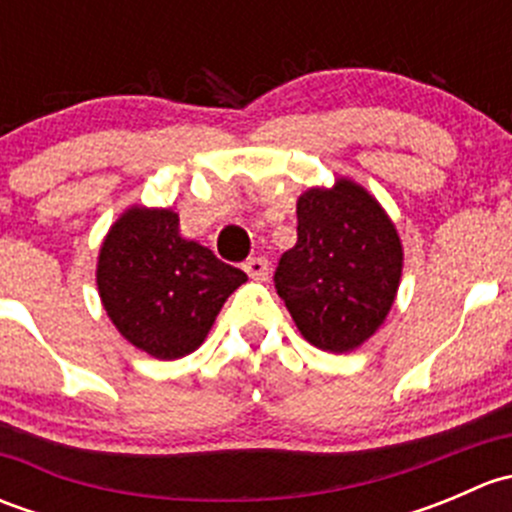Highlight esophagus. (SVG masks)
Here are the masks:
<instances>
[{"label":"esophagus","mask_w":512,"mask_h":512,"mask_svg":"<svg viewBox=\"0 0 512 512\" xmlns=\"http://www.w3.org/2000/svg\"><path fill=\"white\" fill-rule=\"evenodd\" d=\"M242 267H245L252 280H267V275H270V262L265 257H250Z\"/></svg>","instance_id":"esophagus-1"}]
</instances>
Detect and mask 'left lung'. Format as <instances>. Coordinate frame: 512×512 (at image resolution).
Wrapping results in <instances>:
<instances>
[{
	"mask_svg": "<svg viewBox=\"0 0 512 512\" xmlns=\"http://www.w3.org/2000/svg\"><path fill=\"white\" fill-rule=\"evenodd\" d=\"M396 227L352 180L297 200V245L280 257L275 289L294 324L324 352H352L389 314L401 280Z\"/></svg>",
	"mask_w": 512,
	"mask_h": 512,
	"instance_id": "1",
	"label": "left lung"
}]
</instances>
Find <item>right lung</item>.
<instances>
[{"label":"right lung","instance_id":"add662e5","mask_svg":"<svg viewBox=\"0 0 512 512\" xmlns=\"http://www.w3.org/2000/svg\"><path fill=\"white\" fill-rule=\"evenodd\" d=\"M96 280L108 317L133 347L180 359L203 344L247 275L183 240L170 210L131 208L103 240Z\"/></svg>","mask_w":512,"mask_h":512}]
</instances>
